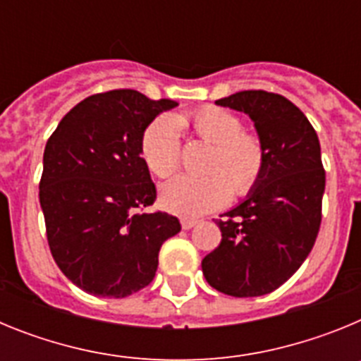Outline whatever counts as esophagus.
Segmentation results:
<instances>
[{
  "label": "esophagus",
  "instance_id": "1",
  "mask_svg": "<svg viewBox=\"0 0 361 361\" xmlns=\"http://www.w3.org/2000/svg\"><path fill=\"white\" fill-rule=\"evenodd\" d=\"M199 224L195 219H183L180 220V226H183V229H191V228H195V226Z\"/></svg>",
  "mask_w": 361,
  "mask_h": 361
}]
</instances>
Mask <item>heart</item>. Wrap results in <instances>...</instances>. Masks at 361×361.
<instances>
[{
	"mask_svg": "<svg viewBox=\"0 0 361 361\" xmlns=\"http://www.w3.org/2000/svg\"><path fill=\"white\" fill-rule=\"evenodd\" d=\"M193 132L213 145L202 177L177 175L159 191L166 212L199 216L222 208L231 193L244 197L257 188L266 168V149L257 135L242 132V121L219 106H204L188 117ZM141 157L155 177H168L180 162V124L173 116H161L146 126Z\"/></svg>",
	"mask_w": 361,
	"mask_h": 361,
	"instance_id": "b5f03b06",
	"label": "heart"
}]
</instances>
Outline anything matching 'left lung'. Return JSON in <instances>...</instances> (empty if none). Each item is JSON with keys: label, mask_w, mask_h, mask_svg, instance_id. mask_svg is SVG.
I'll use <instances>...</instances> for the list:
<instances>
[{"label": "left lung", "mask_w": 361, "mask_h": 361, "mask_svg": "<svg viewBox=\"0 0 361 361\" xmlns=\"http://www.w3.org/2000/svg\"><path fill=\"white\" fill-rule=\"evenodd\" d=\"M216 104L250 116L266 168L245 200L216 220L222 240L204 257L202 273L224 295L262 296L295 275L317 240L325 190L320 141L283 95L244 90Z\"/></svg>", "instance_id": "left-lung-1"}]
</instances>
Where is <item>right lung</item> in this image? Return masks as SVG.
I'll use <instances>...</instances> for the list:
<instances>
[{"mask_svg":"<svg viewBox=\"0 0 361 361\" xmlns=\"http://www.w3.org/2000/svg\"><path fill=\"white\" fill-rule=\"evenodd\" d=\"M177 106L137 90L86 97L44 146L39 202L50 251L82 291L124 298L155 276L162 242L180 231L168 213H142L157 191L141 157V137Z\"/></svg>","mask_w":361,"mask_h":361,"instance_id":"obj_1","label":"right lung"}]
</instances>
